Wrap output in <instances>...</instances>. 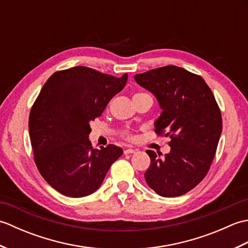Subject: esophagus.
<instances>
[{"label":"esophagus","instance_id":"esophagus-1","mask_svg":"<svg viewBox=\"0 0 248 248\" xmlns=\"http://www.w3.org/2000/svg\"><path fill=\"white\" fill-rule=\"evenodd\" d=\"M136 150L135 149H131V148H129V149H125L124 150V155H130V154H134Z\"/></svg>","mask_w":248,"mask_h":248}]
</instances>
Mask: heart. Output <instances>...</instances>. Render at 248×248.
I'll use <instances>...</instances> for the list:
<instances>
[{
  "instance_id": "obj_1",
  "label": "heart",
  "mask_w": 248,
  "mask_h": 248,
  "mask_svg": "<svg viewBox=\"0 0 248 248\" xmlns=\"http://www.w3.org/2000/svg\"><path fill=\"white\" fill-rule=\"evenodd\" d=\"M144 93H136V94H134V96H139V94H143ZM124 136L125 139H128V140H133V135L131 134L130 132H128V131H125V132L124 133Z\"/></svg>"
}]
</instances>
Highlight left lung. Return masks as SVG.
<instances>
[{
    "label": "left lung",
    "mask_w": 248,
    "mask_h": 248,
    "mask_svg": "<svg viewBox=\"0 0 248 248\" xmlns=\"http://www.w3.org/2000/svg\"><path fill=\"white\" fill-rule=\"evenodd\" d=\"M155 94L162 113L157 134L170 136V154L147 150L150 166L145 172L149 187L163 197L187 193L209 171L222 133V115L203 78L181 67L165 66L134 77Z\"/></svg>",
    "instance_id": "1"
}]
</instances>
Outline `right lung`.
<instances>
[{
	"label": "right lung",
	"instance_id": "right-lung-1",
	"mask_svg": "<svg viewBox=\"0 0 248 248\" xmlns=\"http://www.w3.org/2000/svg\"><path fill=\"white\" fill-rule=\"evenodd\" d=\"M128 75H105L78 66L53 73L31 107L29 131L40 175L57 192L84 197L101 186L110 165L123 155L115 145L93 149L91 121L123 91Z\"/></svg>",
	"mask_w": 248,
	"mask_h": 248
}]
</instances>
